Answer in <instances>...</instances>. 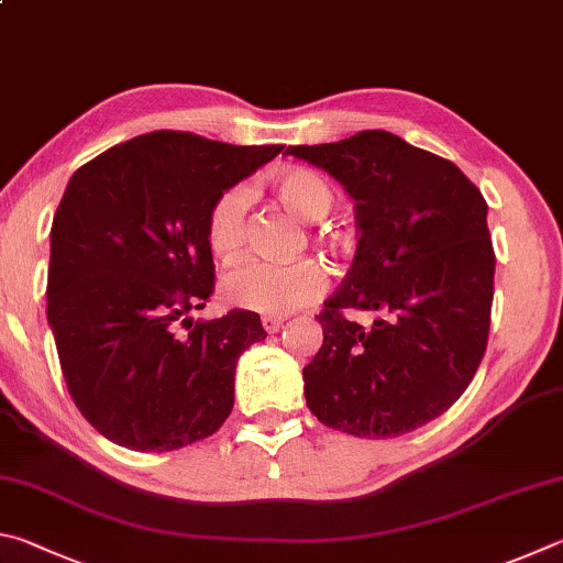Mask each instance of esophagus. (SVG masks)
<instances>
[{
  "instance_id": "34e87169",
  "label": "esophagus",
  "mask_w": 563,
  "mask_h": 563,
  "mask_svg": "<svg viewBox=\"0 0 563 563\" xmlns=\"http://www.w3.org/2000/svg\"><path fill=\"white\" fill-rule=\"evenodd\" d=\"M262 327L266 333H276L284 327V319L282 317H264L262 319Z\"/></svg>"
}]
</instances>
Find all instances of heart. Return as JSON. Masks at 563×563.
<instances>
[{
  "mask_svg": "<svg viewBox=\"0 0 563 563\" xmlns=\"http://www.w3.org/2000/svg\"><path fill=\"white\" fill-rule=\"evenodd\" d=\"M276 197L303 222H317L333 207V190L319 173L294 167L274 183ZM250 185L236 183L217 195L207 212V242L212 252L227 256L244 242L250 214ZM329 289V272L317 260L289 264L264 262L256 256L236 260L222 274L220 291L227 303L264 317H284L317 301Z\"/></svg>",
  "mask_w": 563,
  "mask_h": 563,
  "instance_id": "1",
  "label": "heart"
}]
</instances>
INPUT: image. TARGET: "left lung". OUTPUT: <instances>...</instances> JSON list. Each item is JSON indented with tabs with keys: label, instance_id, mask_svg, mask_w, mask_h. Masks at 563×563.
Segmentation results:
<instances>
[{
	"label": "left lung",
	"instance_id": "obj_1",
	"mask_svg": "<svg viewBox=\"0 0 563 563\" xmlns=\"http://www.w3.org/2000/svg\"><path fill=\"white\" fill-rule=\"evenodd\" d=\"M353 197L358 246L323 303L303 396L323 426L398 438L455 402L487 349L495 250L487 202L455 163L388 131L289 145ZM378 310L371 330L343 310Z\"/></svg>",
	"mask_w": 563,
	"mask_h": 563
}]
</instances>
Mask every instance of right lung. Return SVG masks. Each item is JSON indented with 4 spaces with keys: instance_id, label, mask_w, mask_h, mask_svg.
Returning a JSON list of instances; mask_svg holds the SVG:
<instances>
[{
    "instance_id": "1",
    "label": "right lung",
    "mask_w": 563,
    "mask_h": 563,
    "mask_svg": "<svg viewBox=\"0 0 563 563\" xmlns=\"http://www.w3.org/2000/svg\"><path fill=\"white\" fill-rule=\"evenodd\" d=\"M279 153L153 131L68 180L46 317L76 408L115 445L170 452L210 438L232 412L236 361L266 331L242 309L192 321L214 291L207 212Z\"/></svg>"
}]
</instances>
